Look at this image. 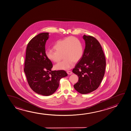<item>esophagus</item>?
Listing matches in <instances>:
<instances>
[{
    "label": "esophagus",
    "instance_id": "34e87169",
    "mask_svg": "<svg viewBox=\"0 0 131 131\" xmlns=\"http://www.w3.org/2000/svg\"><path fill=\"white\" fill-rule=\"evenodd\" d=\"M67 73L68 74L70 75V74H72V72L71 71H67Z\"/></svg>",
    "mask_w": 131,
    "mask_h": 131
}]
</instances>
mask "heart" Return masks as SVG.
<instances>
[{
  "mask_svg": "<svg viewBox=\"0 0 131 131\" xmlns=\"http://www.w3.org/2000/svg\"><path fill=\"white\" fill-rule=\"evenodd\" d=\"M52 50H47L45 56L49 61L57 63L62 59L64 60L55 66L56 70H67L72 67L74 62L81 59L83 53V48L81 42L76 38L70 37L57 41Z\"/></svg>",
  "mask_w": 131,
  "mask_h": 131,
  "instance_id": "obj_1",
  "label": "heart"
}]
</instances>
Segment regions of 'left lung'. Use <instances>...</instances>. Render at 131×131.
<instances>
[{
    "mask_svg": "<svg viewBox=\"0 0 131 131\" xmlns=\"http://www.w3.org/2000/svg\"><path fill=\"white\" fill-rule=\"evenodd\" d=\"M83 38L85 48L72 72L79 77L74 88L80 93L86 94L96 90L99 86L105 74L106 61L102 48L96 38L86 35Z\"/></svg>",
    "mask_w": 131,
    "mask_h": 131,
    "instance_id": "obj_1",
    "label": "left lung"
}]
</instances>
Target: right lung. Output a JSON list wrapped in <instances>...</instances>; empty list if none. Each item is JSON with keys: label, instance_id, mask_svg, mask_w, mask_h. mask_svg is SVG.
<instances>
[{"label": "right lung", "instance_id": "right-lung-1", "mask_svg": "<svg viewBox=\"0 0 131 131\" xmlns=\"http://www.w3.org/2000/svg\"><path fill=\"white\" fill-rule=\"evenodd\" d=\"M48 38L49 33H42L30 40L26 50L24 69L30 88L45 96L55 92L60 79L68 75L64 70H51L52 64L45 56V46Z\"/></svg>", "mask_w": 131, "mask_h": 131}]
</instances>
